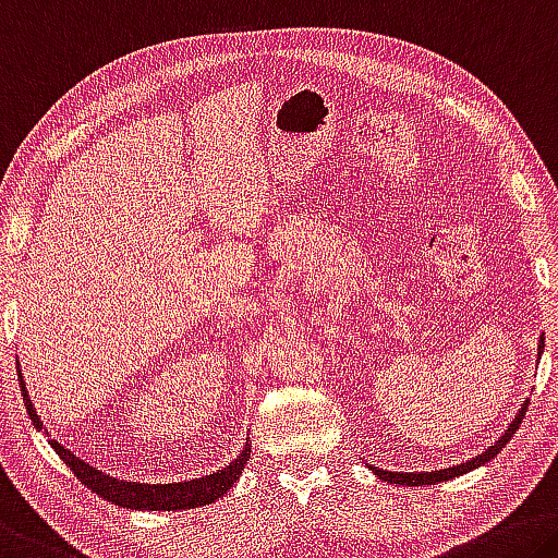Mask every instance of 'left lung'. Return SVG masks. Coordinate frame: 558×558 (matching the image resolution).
<instances>
[{
	"label": "left lung",
	"mask_w": 558,
	"mask_h": 558,
	"mask_svg": "<svg viewBox=\"0 0 558 558\" xmlns=\"http://www.w3.org/2000/svg\"><path fill=\"white\" fill-rule=\"evenodd\" d=\"M542 350H544V340L538 342V355H542ZM526 404H529V402L521 404L519 414H517L514 420H511L509 427L504 429V435H501L497 441H494V445H492L489 449H484L482 454L472 457L470 462H462V464H457V466H449V470H437V472H387V470H379V466H369V470H373V472L379 476V480H385V482H390V484H402V486H424V484L429 486V484H439V482L454 480V476H462V474H466V472L476 470V466L492 462V459L497 457L504 447H507V441L517 435L519 424H521V420H524Z\"/></svg>",
	"instance_id": "left-lung-1"
}]
</instances>
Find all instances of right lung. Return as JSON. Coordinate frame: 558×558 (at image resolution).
<instances>
[{
  "label": "right lung",
  "instance_id": "1",
  "mask_svg": "<svg viewBox=\"0 0 558 558\" xmlns=\"http://www.w3.org/2000/svg\"><path fill=\"white\" fill-rule=\"evenodd\" d=\"M20 387H22V397L26 404V412L34 422V427L44 432V437H49L47 424L41 422V414L34 407L29 390H26V383L22 377L20 369ZM51 449L64 459V464L72 466V472L82 480L84 486L99 494L106 501L119 504L123 509H136V511H179V509H193V507H206V504H214L226 492H231V486L241 480V474L245 470L247 459H251V439H245V445L241 452L235 454L226 466H220L214 474L198 476V480H189V482H171V484H144V482H126V480H117V476L106 474L101 470H96L84 459H78L74 452H69L66 447H61L57 439H51Z\"/></svg>",
  "mask_w": 558,
  "mask_h": 558
}]
</instances>
